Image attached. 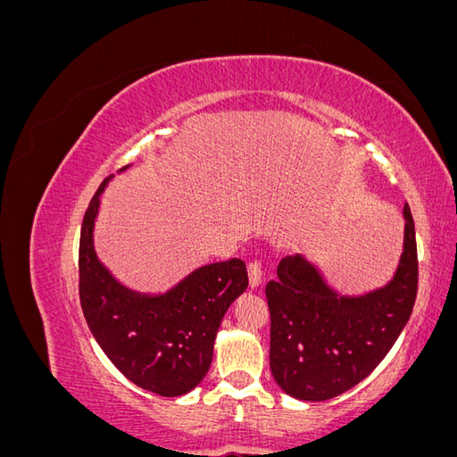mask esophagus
<instances>
[{
	"label": "esophagus",
	"instance_id": "34e87169",
	"mask_svg": "<svg viewBox=\"0 0 457 457\" xmlns=\"http://www.w3.org/2000/svg\"><path fill=\"white\" fill-rule=\"evenodd\" d=\"M247 274H250V286L252 287H259L262 282V265L261 261H252L247 265Z\"/></svg>",
	"mask_w": 457,
	"mask_h": 457
}]
</instances>
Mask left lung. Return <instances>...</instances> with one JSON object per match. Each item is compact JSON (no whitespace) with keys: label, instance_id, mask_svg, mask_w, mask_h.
Returning a JSON list of instances; mask_svg holds the SVG:
<instances>
[{"label":"left lung","instance_id":"obj_1","mask_svg":"<svg viewBox=\"0 0 457 457\" xmlns=\"http://www.w3.org/2000/svg\"><path fill=\"white\" fill-rule=\"evenodd\" d=\"M404 250L395 278L361 297L331 289L303 255H287L265 287L270 371L289 396L320 403L376 370L404 329L418 295L416 228L404 205Z\"/></svg>","mask_w":457,"mask_h":457}]
</instances>
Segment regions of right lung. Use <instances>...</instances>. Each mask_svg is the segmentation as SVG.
I'll use <instances>...</instances> for the list:
<instances>
[{
  "label": "right lung",
  "instance_id": "1",
  "mask_svg": "<svg viewBox=\"0 0 457 457\" xmlns=\"http://www.w3.org/2000/svg\"><path fill=\"white\" fill-rule=\"evenodd\" d=\"M110 177L96 188L79 234V303L93 337L123 376L160 396H181L204 379L220 320L247 287L242 259L212 262L168 294L123 287L95 255L93 225Z\"/></svg>",
  "mask_w": 457,
  "mask_h": 457
}]
</instances>
